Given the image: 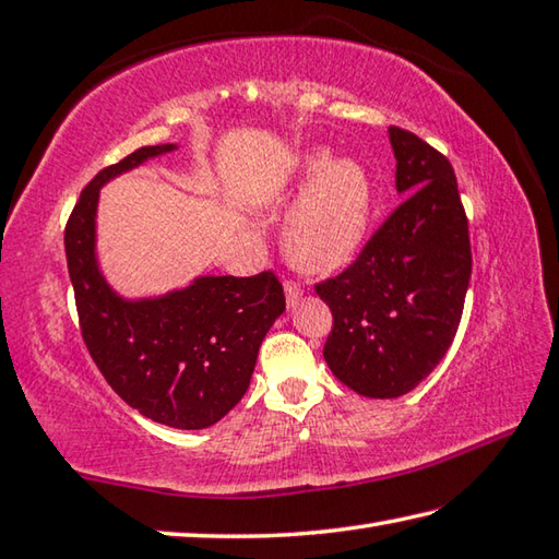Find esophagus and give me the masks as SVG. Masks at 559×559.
<instances>
[{"instance_id": "esophagus-1", "label": "esophagus", "mask_w": 559, "mask_h": 559, "mask_svg": "<svg viewBox=\"0 0 559 559\" xmlns=\"http://www.w3.org/2000/svg\"><path fill=\"white\" fill-rule=\"evenodd\" d=\"M302 298V288L298 286L295 281H286V300H288V308H293V305H298V300Z\"/></svg>"}]
</instances>
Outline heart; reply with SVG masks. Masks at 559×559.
I'll use <instances>...</instances> for the list:
<instances>
[{
  "instance_id": "b5f03b06",
  "label": "heart",
  "mask_w": 559,
  "mask_h": 559,
  "mask_svg": "<svg viewBox=\"0 0 559 559\" xmlns=\"http://www.w3.org/2000/svg\"><path fill=\"white\" fill-rule=\"evenodd\" d=\"M298 179L308 186L283 227L288 257L312 273L346 266L364 242L373 205L366 169L354 159L330 162L326 152H310L300 159Z\"/></svg>"
}]
</instances>
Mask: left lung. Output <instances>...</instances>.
<instances>
[{
  "label": "left lung",
  "mask_w": 559,
  "mask_h": 559,
  "mask_svg": "<svg viewBox=\"0 0 559 559\" xmlns=\"http://www.w3.org/2000/svg\"><path fill=\"white\" fill-rule=\"evenodd\" d=\"M404 201L342 273L314 283L330 305L324 360L364 397H400L453 344L473 273L467 215L445 155L392 126Z\"/></svg>",
  "instance_id": "left-lung-1"
}]
</instances>
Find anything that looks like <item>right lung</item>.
<instances>
[{
	"label": "right lung",
	"instance_id": "obj_1",
	"mask_svg": "<svg viewBox=\"0 0 559 559\" xmlns=\"http://www.w3.org/2000/svg\"><path fill=\"white\" fill-rule=\"evenodd\" d=\"M169 150L174 145L140 147L98 171L64 225V254L86 352L116 395L157 424L205 429L242 400L286 295L271 269L247 278L205 276L186 290L138 302L106 286L94 259L98 189Z\"/></svg>",
	"mask_w": 559,
	"mask_h": 559
}]
</instances>
